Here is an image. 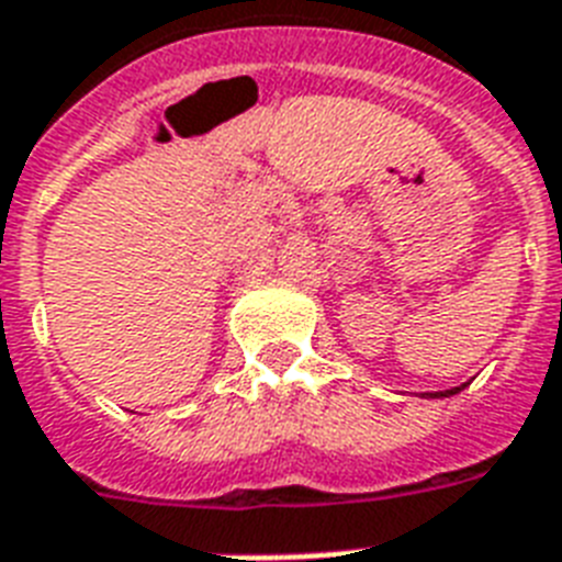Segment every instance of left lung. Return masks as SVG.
Here are the masks:
<instances>
[{
    "label": "left lung",
    "mask_w": 562,
    "mask_h": 562,
    "mask_svg": "<svg viewBox=\"0 0 562 562\" xmlns=\"http://www.w3.org/2000/svg\"><path fill=\"white\" fill-rule=\"evenodd\" d=\"M464 385H456V389H447V392H432V394H426V397H450V394H459Z\"/></svg>",
    "instance_id": "8db88e82"
}]
</instances>
